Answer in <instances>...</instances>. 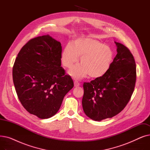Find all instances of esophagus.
<instances>
[{
	"instance_id": "34e87169",
	"label": "esophagus",
	"mask_w": 150,
	"mask_h": 150,
	"mask_svg": "<svg viewBox=\"0 0 150 150\" xmlns=\"http://www.w3.org/2000/svg\"><path fill=\"white\" fill-rule=\"evenodd\" d=\"M80 86V84L78 83L77 81H75L74 82V86L75 87H78V86Z\"/></svg>"
}]
</instances>
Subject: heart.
I'll return each mask as SVG.
<instances>
[{
  "mask_svg": "<svg viewBox=\"0 0 150 150\" xmlns=\"http://www.w3.org/2000/svg\"><path fill=\"white\" fill-rule=\"evenodd\" d=\"M81 64L73 67L69 74L76 79L89 75L91 78L103 76L111 67L114 58L111 49L101 42L90 38H78L68 44L63 49L61 61L63 66L70 68L78 62Z\"/></svg>",
  "mask_w": 150,
  "mask_h": 150,
  "instance_id": "1",
  "label": "heart"
}]
</instances>
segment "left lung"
<instances>
[{
  "label": "left lung",
  "mask_w": 150,
  "mask_h": 150,
  "mask_svg": "<svg viewBox=\"0 0 150 150\" xmlns=\"http://www.w3.org/2000/svg\"><path fill=\"white\" fill-rule=\"evenodd\" d=\"M117 54L108 72L84 83L82 105L85 114L95 121L111 118L129 102L136 81L135 60L129 50L115 42Z\"/></svg>",
  "instance_id": "1"
}]
</instances>
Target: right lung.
Segmentation results:
<instances>
[{
	"mask_svg": "<svg viewBox=\"0 0 150 150\" xmlns=\"http://www.w3.org/2000/svg\"><path fill=\"white\" fill-rule=\"evenodd\" d=\"M60 42L49 35L23 45L15 60L13 80L18 97L27 111L39 119H49L59 109L74 87L61 65Z\"/></svg>",
	"mask_w": 150,
	"mask_h": 150,
	"instance_id": "add662e5",
	"label": "right lung"
}]
</instances>
